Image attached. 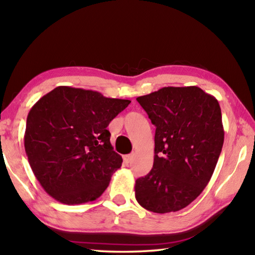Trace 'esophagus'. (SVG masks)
<instances>
[{"label":"esophagus","instance_id":"esophagus-1","mask_svg":"<svg viewBox=\"0 0 255 255\" xmlns=\"http://www.w3.org/2000/svg\"><path fill=\"white\" fill-rule=\"evenodd\" d=\"M133 157V153H130V154H126V156H124V160L126 162H130L131 159Z\"/></svg>","mask_w":255,"mask_h":255}]
</instances>
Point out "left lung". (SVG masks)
<instances>
[{
	"label": "left lung",
	"mask_w": 255,
	"mask_h": 255,
	"mask_svg": "<svg viewBox=\"0 0 255 255\" xmlns=\"http://www.w3.org/2000/svg\"><path fill=\"white\" fill-rule=\"evenodd\" d=\"M154 133L153 166L134 184L138 203L176 212L200 196L220 156L224 130L217 98L197 86L163 87L137 98Z\"/></svg>",
	"instance_id": "1"
}]
</instances>
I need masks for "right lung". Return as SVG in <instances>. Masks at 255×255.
I'll return each mask as SVG.
<instances>
[{
	"instance_id": "obj_1",
	"label": "right lung",
	"mask_w": 255,
	"mask_h": 255,
	"mask_svg": "<svg viewBox=\"0 0 255 255\" xmlns=\"http://www.w3.org/2000/svg\"><path fill=\"white\" fill-rule=\"evenodd\" d=\"M129 104L69 86L54 88L35 103L27 115L25 152L35 177L55 200L82 204L106 190L123 162L107 126Z\"/></svg>"
}]
</instances>
